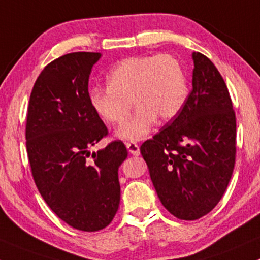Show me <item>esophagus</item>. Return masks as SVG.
<instances>
[{
	"mask_svg": "<svg viewBox=\"0 0 260 260\" xmlns=\"http://www.w3.org/2000/svg\"><path fill=\"white\" fill-rule=\"evenodd\" d=\"M126 148H127V151H129L131 154H135V156H138V154L140 153L139 145L135 144V142H127Z\"/></svg>",
	"mask_w": 260,
	"mask_h": 260,
	"instance_id": "1",
	"label": "esophagus"
}]
</instances>
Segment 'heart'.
Returning a JSON list of instances; mask_svg holds the SVG:
<instances>
[{"instance_id": "obj_1", "label": "heart", "mask_w": 260, "mask_h": 260, "mask_svg": "<svg viewBox=\"0 0 260 260\" xmlns=\"http://www.w3.org/2000/svg\"><path fill=\"white\" fill-rule=\"evenodd\" d=\"M108 87H93L89 104L102 120L122 121L131 103L134 114L116 130V138L140 141L159 120H171L184 107L188 83L182 65L172 55H140L119 61L107 75Z\"/></svg>"}]
</instances>
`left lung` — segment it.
<instances>
[{"label":"left lung","mask_w":260,"mask_h":260,"mask_svg":"<svg viewBox=\"0 0 260 260\" xmlns=\"http://www.w3.org/2000/svg\"><path fill=\"white\" fill-rule=\"evenodd\" d=\"M193 89L178 115L140 147L162 205L180 220L209 214L236 159V115L222 76L193 52Z\"/></svg>","instance_id":"8db88e82"}]
</instances>
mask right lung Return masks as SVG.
<instances>
[{"label": "right lung", "mask_w": 260, "mask_h": 260, "mask_svg": "<svg viewBox=\"0 0 260 260\" xmlns=\"http://www.w3.org/2000/svg\"><path fill=\"white\" fill-rule=\"evenodd\" d=\"M101 52H71L45 66L29 99L25 140L40 195L61 220L94 232L112 222L119 203L121 141L89 148L108 129L89 104L88 80Z\"/></svg>", "instance_id": "add662e5"}]
</instances>
